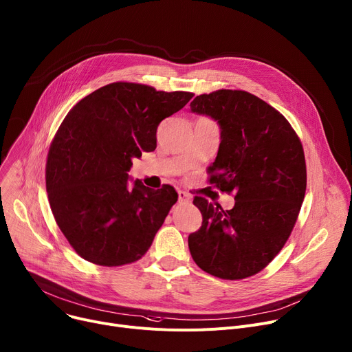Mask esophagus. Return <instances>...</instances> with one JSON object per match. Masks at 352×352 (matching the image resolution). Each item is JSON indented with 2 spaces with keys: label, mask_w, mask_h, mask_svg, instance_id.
<instances>
[{
  "label": "esophagus",
  "mask_w": 352,
  "mask_h": 352,
  "mask_svg": "<svg viewBox=\"0 0 352 352\" xmlns=\"http://www.w3.org/2000/svg\"><path fill=\"white\" fill-rule=\"evenodd\" d=\"M178 201L181 204H190L191 202V197H190V194H186L185 191H178Z\"/></svg>",
  "instance_id": "obj_1"
}]
</instances>
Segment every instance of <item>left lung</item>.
Masks as SVG:
<instances>
[{"label": "left lung", "instance_id": "obj_1", "mask_svg": "<svg viewBox=\"0 0 352 352\" xmlns=\"http://www.w3.org/2000/svg\"><path fill=\"white\" fill-rule=\"evenodd\" d=\"M190 107L219 123L221 144L208 182L236 199L225 210L194 198L202 225L188 236L191 256L219 278L254 276L283 249L298 218L307 186L301 142L282 113L245 90L204 93Z\"/></svg>", "mask_w": 352, "mask_h": 352}]
</instances>
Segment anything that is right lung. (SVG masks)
Instances as JSON below:
<instances>
[{
	"label": "right lung",
	"mask_w": 352,
	"mask_h": 352,
	"mask_svg": "<svg viewBox=\"0 0 352 352\" xmlns=\"http://www.w3.org/2000/svg\"><path fill=\"white\" fill-rule=\"evenodd\" d=\"M191 91L114 82L69 110L46 158L45 181L54 218L85 261L116 267L147 253L178 194L135 181L127 186L133 160L154 151L157 127L181 110Z\"/></svg>",
	"instance_id": "add662e5"
}]
</instances>
